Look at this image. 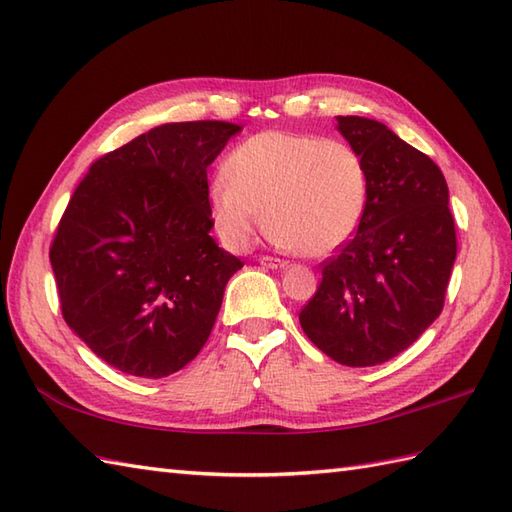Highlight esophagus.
<instances>
[{
	"instance_id": "esophagus-1",
	"label": "esophagus",
	"mask_w": 512,
	"mask_h": 512,
	"mask_svg": "<svg viewBox=\"0 0 512 512\" xmlns=\"http://www.w3.org/2000/svg\"><path fill=\"white\" fill-rule=\"evenodd\" d=\"M260 265L267 267V269H284L289 263H286V260H280V258H273V256H263V258H260Z\"/></svg>"
}]
</instances>
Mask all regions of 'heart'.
I'll return each mask as SVG.
<instances>
[{
    "mask_svg": "<svg viewBox=\"0 0 512 512\" xmlns=\"http://www.w3.org/2000/svg\"><path fill=\"white\" fill-rule=\"evenodd\" d=\"M367 202L369 171L354 145L280 130L236 145L208 191L210 217L230 247L252 243L265 208L273 243L306 256L350 241Z\"/></svg>",
    "mask_w": 512,
    "mask_h": 512,
    "instance_id": "1",
    "label": "heart"
}]
</instances>
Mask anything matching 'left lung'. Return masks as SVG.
Returning a JSON list of instances; mask_svg holds the SVG:
<instances>
[{"label": "left lung", "mask_w": 512, "mask_h": 512, "mask_svg": "<svg viewBox=\"0 0 512 512\" xmlns=\"http://www.w3.org/2000/svg\"><path fill=\"white\" fill-rule=\"evenodd\" d=\"M336 130L365 158L369 202L354 239L323 263L299 323L336 363L373 367L441 315L456 260L450 191L441 169L384 123L336 117Z\"/></svg>", "instance_id": "obj_1"}]
</instances>
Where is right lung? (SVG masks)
Returning a JSON list of instances; mask_svg holds the SVG:
<instances>
[{
  "mask_svg": "<svg viewBox=\"0 0 512 512\" xmlns=\"http://www.w3.org/2000/svg\"><path fill=\"white\" fill-rule=\"evenodd\" d=\"M241 128L165 123L95 160L49 260L62 317L123 373L165 378L199 354L243 263L210 236L206 169Z\"/></svg>",
  "mask_w": 512,
  "mask_h": 512,
  "instance_id": "right-lung-1",
  "label": "right lung"
}]
</instances>
